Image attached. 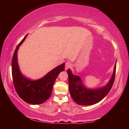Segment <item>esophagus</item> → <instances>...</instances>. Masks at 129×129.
Segmentation results:
<instances>
[{
  "mask_svg": "<svg viewBox=\"0 0 129 129\" xmlns=\"http://www.w3.org/2000/svg\"><path fill=\"white\" fill-rule=\"evenodd\" d=\"M72 67V64L71 62L69 61H68L66 63H65V70H67L68 69Z\"/></svg>",
  "mask_w": 129,
  "mask_h": 129,
  "instance_id": "esophagus-1",
  "label": "esophagus"
}]
</instances>
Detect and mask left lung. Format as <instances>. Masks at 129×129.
Masks as SVG:
<instances>
[{"label":"left lung","instance_id":"obj_1","mask_svg":"<svg viewBox=\"0 0 129 129\" xmlns=\"http://www.w3.org/2000/svg\"><path fill=\"white\" fill-rule=\"evenodd\" d=\"M116 62L110 80L105 85L99 88H88L83 84L80 76L74 75L70 69H68L69 89L71 95L76 103L80 105H91L101 101L112 89L114 81Z\"/></svg>","mask_w":129,"mask_h":129}]
</instances>
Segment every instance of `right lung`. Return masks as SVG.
Instances as JSON below:
<instances>
[{
  "label": "right lung",
  "instance_id": "add662e5",
  "mask_svg": "<svg viewBox=\"0 0 129 129\" xmlns=\"http://www.w3.org/2000/svg\"><path fill=\"white\" fill-rule=\"evenodd\" d=\"M27 35L16 47L12 60V75L16 93L23 101L31 105L41 104L51 95L54 82L61 72L65 69V63L56 67L40 79L32 80L21 73L17 62V51Z\"/></svg>",
  "mask_w": 129,
  "mask_h": 129
}]
</instances>
